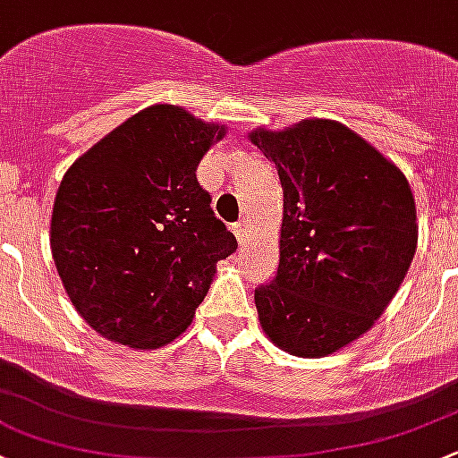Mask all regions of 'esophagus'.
I'll return each instance as SVG.
<instances>
[{"instance_id": "esophagus-1", "label": "esophagus", "mask_w": 458, "mask_h": 458, "mask_svg": "<svg viewBox=\"0 0 458 458\" xmlns=\"http://www.w3.org/2000/svg\"><path fill=\"white\" fill-rule=\"evenodd\" d=\"M233 230H234V237H237L239 243H248V237H250L248 219H239L237 224L233 225Z\"/></svg>"}]
</instances>
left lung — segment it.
Here are the masks:
<instances>
[{
  "mask_svg": "<svg viewBox=\"0 0 458 458\" xmlns=\"http://www.w3.org/2000/svg\"><path fill=\"white\" fill-rule=\"evenodd\" d=\"M250 142L278 171V272L254 292L259 322L278 349L325 358L386 311L417 250V208L394 162L338 120L310 118Z\"/></svg>",
  "mask_w": 458,
  "mask_h": 458,
  "instance_id": "1",
  "label": "left lung"
}]
</instances>
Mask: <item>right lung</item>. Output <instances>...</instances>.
Here are the masks:
<instances>
[{"label":"right lung","instance_id":"1","mask_svg":"<svg viewBox=\"0 0 458 458\" xmlns=\"http://www.w3.org/2000/svg\"><path fill=\"white\" fill-rule=\"evenodd\" d=\"M225 124L177 105H151L65 171L50 248L74 310L94 331L131 349H160L192 322L237 250L197 182Z\"/></svg>","mask_w":458,"mask_h":458}]
</instances>
